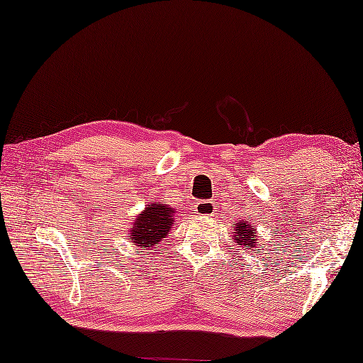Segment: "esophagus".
<instances>
[{
  "label": "esophagus",
  "mask_w": 363,
  "mask_h": 363,
  "mask_svg": "<svg viewBox=\"0 0 363 363\" xmlns=\"http://www.w3.org/2000/svg\"><path fill=\"white\" fill-rule=\"evenodd\" d=\"M195 213L201 216H212L215 213V204L212 201H199L195 206Z\"/></svg>",
  "instance_id": "esophagus-1"
}]
</instances>
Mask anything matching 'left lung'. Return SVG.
Masks as SVG:
<instances>
[{"label": "left lung", "mask_w": 363, "mask_h": 363, "mask_svg": "<svg viewBox=\"0 0 363 363\" xmlns=\"http://www.w3.org/2000/svg\"><path fill=\"white\" fill-rule=\"evenodd\" d=\"M233 233H235V240L240 242L241 246H244V250H252V247H257V240H254V233H255V227L250 225L246 221H238L233 225Z\"/></svg>", "instance_id": "obj_1"}]
</instances>
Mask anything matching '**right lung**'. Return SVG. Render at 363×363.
<instances>
[{"label": "right lung", "mask_w": 363, "mask_h": 363, "mask_svg": "<svg viewBox=\"0 0 363 363\" xmlns=\"http://www.w3.org/2000/svg\"><path fill=\"white\" fill-rule=\"evenodd\" d=\"M173 213L174 210L172 207L153 202L145 208V212L136 218V223L131 225L128 233V240L142 250L157 246L159 241H162L172 229Z\"/></svg>", "instance_id": "obj_1"}]
</instances>
